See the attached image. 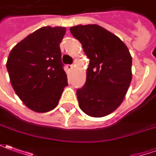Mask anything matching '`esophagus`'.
<instances>
[{"label": "esophagus", "instance_id": "esophagus-1", "mask_svg": "<svg viewBox=\"0 0 156 156\" xmlns=\"http://www.w3.org/2000/svg\"><path fill=\"white\" fill-rule=\"evenodd\" d=\"M67 68H68V70H72V69L73 68V64L67 65Z\"/></svg>", "mask_w": 156, "mask_h": 156}]
</instances>
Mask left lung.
Instances as JSON below:
<instances>
[{
  "mask_svg": "<svg viewBox=\"0 0 156 156\" xmlns=\"http://www.w3.org/2000/svg\"><path fill=\"white\" fill-rule=\"evenodd\" d=\"M70 32L90 60L86 83L76 92L78 105L89 116H106L121 105L130 84L129 51L117 36L98 25L74 26Z\"/></svg>",
  "mask_w": 156,
  "mask_h": 156,
  "instance_id": "left-lung-1",
  "label": "left lung"
}]
</instances>
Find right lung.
I'll list each match as a JSON object with an SVG mask.
<instances>
[{
  "instance_id": "right-lung-1",
  "label": "right lung",
  "mask_w": 156,
  "mask_h": 156,
  "mask_svg": "<svg viewBox=\"0 0 156 156\" xmlns=\"http://www.w3.org/2000/svg\"><path fill=\"white\" fill-rule=\"evenodd\" d=\"M66 28L43 27L12 48L6 62L12 88L26 106L38 113L58 105L68 78L59 45Z\"/></svg>"
}]
</instances>
